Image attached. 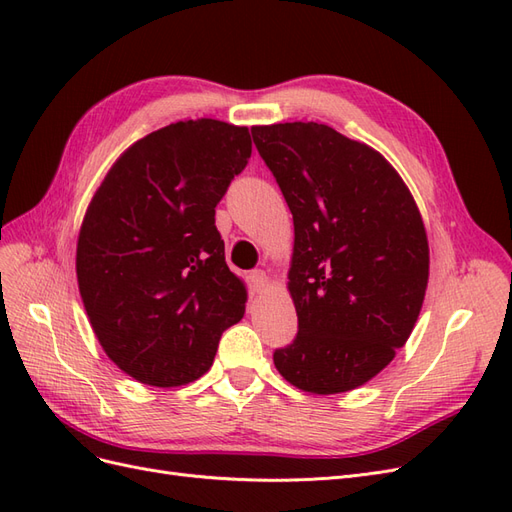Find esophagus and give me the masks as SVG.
Wrapping results in <instances>:
<instances>
[{"instance_id":"1","label":"esophagus","mask_w":512,"mask_h":512,"mask_svg":"<svg viewBox=\"0 0 512 512\" xmlns=\"http://www.w3.org/2000/svg\"><path fill=\"white\" fill-rule=\"evenodd\" d=\"M250 284H252V288H254V292H262L265 290L267 286H269V277H267V273L265 271H252L250 273Z\"/></svg>"}]
</instances>
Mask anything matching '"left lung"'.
Masks as SVG:
<instances>
[{
    "label": "left lung",
    "instance_id": "8db88e82",
    "mask_svg": "<svg viewBox=\"0 0 512 512\" xmlns=\"http://www.w3.org/2000/svg\"><path fill=\"white\" fill-rule=\"evenodd\" d=\"M252 136L294 222L288 290L299 331L273 363L301 391H352L393 361L421 314V213L378 151L324 123L256 126Z\"/></svg>",
    "mask_w": 512,
    "mask_h": 512
}]
</instances>
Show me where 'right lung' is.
<instances>
[{"mask_svg": "<svg viewBox=\"0 0 512 512\" xmlns=\"http://www.w3.org/2000/svg\"><path fill=\"white\" fill-rule=\"evenodd\" d=\"M250 156L247 128L177 121L136 141L91 198L76 245L81 299L108 359L134 380L200 378L243 318L215 207Z\"/></svg>", "mask_w": 512, "mask_h": 512, "instance_id": "right-lung-1", "label": "right lung"}]
</instances>
